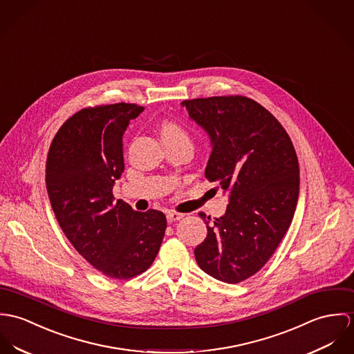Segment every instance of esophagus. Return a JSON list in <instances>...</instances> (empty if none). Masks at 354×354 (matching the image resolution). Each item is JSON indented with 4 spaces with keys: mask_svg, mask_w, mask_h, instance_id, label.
Listing matches in <instances>:
<instances>
[{
    "mask_svg": "<svg viewBox=\"0 0 354 354\" xmlns=\"http://www.w3.org/2000/svg\"><path fill=\"white\" fill-rule=\"evenodd\" d=\"M183 217H185L183 213H178V212H168L167 213V221L168 223H175V221H178V220H180Z\"/></svg>",
    "mask_w": 354,
    "mask_h": 354,
    "instance_id": "34e87169",
    "label": "esophagus"
}]
</instances>
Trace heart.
Wrapping results in <instances>:
<instances>
[{"mask_svg": "<svg viewBox=\"0 0 354 354\" xmlns=\"http://www.w3.org/2000/svg\"><path fill=\"white\" fill-rule=\"evenodd\" d=\"M161 138L162 141H168V140H187L190 141L187 133L178 124L172 123V122H165L161 126Z\"/></svg>", "mask_w": 354, "mask_h": 354, "instance_id": "b5f03b06", "label": "heart"}]
</instances>
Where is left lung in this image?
<instances>
[{
	"instance_id": "obj_1",
	"label": "left lung",
	"mask_w": 354,
	"mask_h": 354,
	"mask_svg": "<svg viewBox=\"0 0 354 354\" xmlns=\"http://www.w3.org/2000/svg\"><path fill=\"white\" fill-rule=\"evenodd\" d=\"M182 106L210 138L205 176L230 201L212 225L207 217L196 263L218 281L237 283L266 265L292 223L300 186L296 151L282 124L252 99L213 96Z\"/></svg>"
}]
</instances>
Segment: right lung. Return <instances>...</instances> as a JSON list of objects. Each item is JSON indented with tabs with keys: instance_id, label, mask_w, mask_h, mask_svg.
I'll list each match as a JSON object with an SVG mask.
<instances>
[{
	"instance_id": "1",
	"label": "right lung",
	"mask_w": 354,
	"mask_h": 354,
	"mask_svg": "<svg viewBox=\"0 0 354 354\" xmlns=\"http://www.w3.org/2000/svg\"><path fill=\"white\" fill-rule=\"evenodd\" d=\"M144 107L117 103L82 109L57 131L46 187L65 236L95 269L127 279L153 263L167 228L162 212H136L113 196L123 162V134Z\"/></svg>"
}]
</instances>
